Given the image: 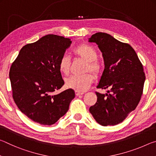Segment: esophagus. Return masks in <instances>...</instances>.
<instances>
[{
	"instance_id": "esophagus-1",
	"label": "esophagus",
	"mask_w": 156,
	"mask_h": 156,
	"mask_svg": "<svg viewBox=\"0 0 156 156\" xmlns=\"http://www.w3.org/2000/svg\"><path fill=\"white\" fill-rule=\"evenodd\" d=\"M75 93H76V96H80V95L84 94L83 92H80V91H76Z\"/></svg>"
}]
</instances>
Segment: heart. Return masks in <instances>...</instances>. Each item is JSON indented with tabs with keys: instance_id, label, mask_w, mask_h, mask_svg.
<instances>
[{
	"instance_id": "obj_1",
	"label": "heart",
	"mask_w": 156,
	"mask_h": 156,
	"mask_svg": "<svg viewBox=\"0 0 156 156\" xmlns=\"http://www.w3.org/2000/svg\"><path fill=\"white\" fill-rule=\"evenodd\" d=\"M73 53L75 56L87 62L84 72H91L94 75L98 76L101 72V65L97 60L98 53L94 47L88 44H81L73 49ZM70 58L68 56H64L60 58L58 63L60 73L68 75L70 72ZM93 80L94 76L90 73L80 76H72L66 79L65 85L67 88L83 92L89 87Z\"/></svg>"
}]
</instances>
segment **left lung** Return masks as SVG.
Returning <instances> with one entry per match:
<instances>
[{"mask_svg":"<svg viewBox=\"0 0 156 156\" xmlns=\"http://www.w3.org/2000/svg\"><path fill=\"white\" fill-rule=\"evenodd\" d=\"M89 42L96 43L105 62V69L98 89H109L108 94L96 92L97 102L89 108L102 126L118 125L136 109L143 92L145 74L142 64L132 47L109 34L98 32Z\"/></svg>","mask_w":156,"mask_h":156,"instance_id":"1","label":"left lung"}]
</instances>
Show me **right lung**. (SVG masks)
<instances>
[{
  "label": "right lung",
  "instance_id": "add662e5",
  "mask_svg": "<svg viewBox=\"0 0 156 156\" xmlns=\"http://www.w3.org/2000/svg\"><path fill=\"white\" fill-rule=\"evenodd\" d=\"M72 41L49 34L25 45L12 64L9 78L12 97L20 112L43 125H51L67 112L75 92H54L64 84L58 69L60 58Z\"/></svg>",
  "mask_w": 156,
  "mask_h": 156
}]
</instances>
